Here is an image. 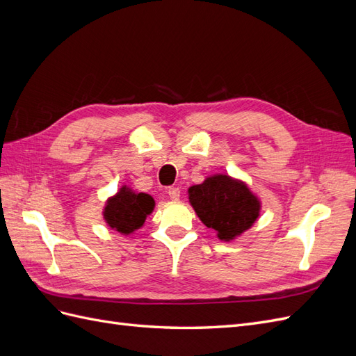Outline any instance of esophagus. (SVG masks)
<instances>
[{"label": "esophagus", "mask_w": 356, "mask_h": 356, "mask_svg": "<svg viewBox=\"0 0 356 356\" xmlns=\"http://www.w3.org/2000/svg\"><path fill=\"white\" fill-rule=\"evenodd\" d=\"M168 195H169L170 200L177 202V200H179L181 191H179V188H178V187H169V188H168Z\"/></svg>", "instance_id": "1"}]
</instances>
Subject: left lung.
<instances>
[{
  "label": "left lung",
  "mask_w": 356,
  "mask_h": 356,
  "mask_svg": "<svg viewBox=\"0 0 356 356\" xmlns=\"http://www.w3.org/2000/svg\"><path fill=\"white\" fill-rule=\"evenodd\" d=\"M188 200L200 221L224 242L234 241L251 229L261 209L260 199L243 181L224 174H215L202 184L191 186Z\"/></svg>",
  "instance_id": "obj_1"
}]
</instances>
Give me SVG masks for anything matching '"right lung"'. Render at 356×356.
<instances>
[{"label":"right lung","mask_w":356,"mask_h":356,"mask_svg":"<svg viewBox=\"0 0 356 356\" xmlns=\"http://www.w3.org/2000/svg\"><path fill=\"white\" fill-rule=\"evenodd\" d=\"M154 207V199L147 193H136L131 187L122 186L106 200L102 215L113 230L127 236L143 227Z\"/></svg>","instance_id":"add662e5"}]
</instances>
